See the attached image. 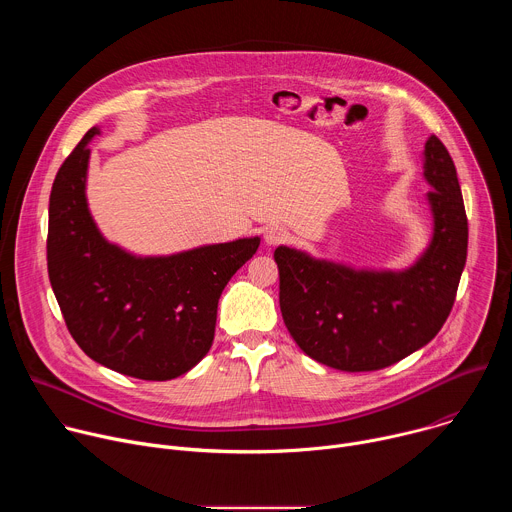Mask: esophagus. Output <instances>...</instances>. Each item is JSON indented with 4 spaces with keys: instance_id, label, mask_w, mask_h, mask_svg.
I'll use <instances>...</instances> for the list:
<instances>
[{
    "instance_id": "1",
    "label": "esophagus",
    "mask_w": 512,
    "mask_h": 512,
    "mask_svg": "<svg viewBox=\"0 0 512 512\" xmlns=\"http://www.w3.org/2000/svg\"><path fill=\"white\" fill-rule=\"evenodd\" d=\"M287 229L285 227H281V225H269L267 229H265V243L267 245H279V243H283L285 239H287Z\"/></svg>"
}]
</instances>
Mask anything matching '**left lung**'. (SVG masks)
Here are the masks:
<instances>
[{"label": "left lung", "mask_w": 512, "mask_h": 512, "mask_svg": "<svg viewBox=\"0 0 512 512\" xmlns=\"http://www.w3.org/2000/svg\"><path fill=\"white\" fill-rule=\"evenodd\" d=\"M423 176L433 235L403 271L354 269L277 247L279 308L296 344L326 367L379 371L425 346L448 320L468 253V218L452 156L431 135Z\"/></svg>", "instance_id": "8db88e82"}]
</instances>
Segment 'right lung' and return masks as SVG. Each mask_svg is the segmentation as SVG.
<instances>
[{
	"instance_id": "right-lung-1",
	"label": "right lung",
	"mask_w": 512,
	"mask_h": 512,
	"mask_svg": "<svg viewBox=\"0 0 512 512\" xmlns=\"http://www.w3.org/2000/svg\"><path fill=\"white\" fill-rule=\"evenodd\" d=\"M91 127L60 166L48 206V277L66 328L87 356L143 381H170L206 356L229 279L259 237L137 257L109 243L87 204Z\"/></svg>"
}]
</instances>
